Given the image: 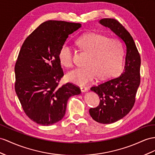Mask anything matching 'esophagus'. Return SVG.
Masks as SVG:
<instances>
[{"label": "esophagus", "mask_w": 155, "mask_h": 155, "mask_svg": "<svg viewBox=\"0 0 155 155\" xmlns=\"http://www.w3.org/2000/svg\"><path fill=\"white\" fill-rule=\"evenodd\" d=\"M81 90L82 92H85L87 90H88V88L85 86H82V87H81Z\"/></svg>", "instance_id": "esophagus-1"}]
</instances>
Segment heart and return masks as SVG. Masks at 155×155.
<instances>
[{
	"mask_svg": "<svg viewBox=\"0 0 155 155\" xmlns=\"http://www.w3.org/2000/svg\"><path fill=\"white\" fill-rule=\"evenodd\" d=\"M77 45L89 55L86 67L77 68L67 74V79L71 82L83 86L92 82L96 75L98 78L104 79L117 77L122 73L124 48L120 41L90 33L78 38ZM58 58L67 68L73 66L72 50L67 43L61 46Z\"/></svg>",
	"mask_w": 155,
	"mask_h": 155,
	"instance_id": "heart-1",
	"label": "heart"
}]
</instances>
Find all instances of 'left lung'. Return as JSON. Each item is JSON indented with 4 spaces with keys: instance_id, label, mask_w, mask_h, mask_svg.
<instances>
[{
    "instance_id": "1",
    "label": "left lung",
    "mask_w": 155,
    "mask_h": 155,
    "mask_svg": "<svg viewBox=\"0 0 155 155\" xmlns=\"http://www.w3.org/2000/svg\"><path fill=\"white\" fill-rule=\"evenodd\" d=\"M99 23L121 38L126 47L121 75L90 88L100 100L97 107L90 109V116L97 122L110 124L124 117L133 107L140 84L141 58L132 37L120 23L111 18L101 19Z\"/></svg>"
}]
</instances>
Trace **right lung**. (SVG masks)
<instances>
[{"label": "right lung", "mask_w": 155, "mask_h": 155, "mask_svg": "<svg viewBox=\"0 0 155 155\" xmlns=\"http://www.w3.org/2000/svg\"><path fill=\"white\" fill-rule=\"evenodd\" d=\"M81 23L49 20L25 40L15 65V90L31 120L50 126L64 117L69 98L81 93L78 86L58 84L63 71L58 58L61 46Z\"/></svg>", "instance_id": "1"}]
</instances>
